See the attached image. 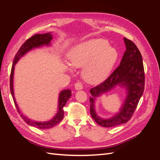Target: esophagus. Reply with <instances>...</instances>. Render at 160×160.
I'll return each instance as SVG.
<instances>
[{
    "label": "esophagus",
    "mask_w": 160,
    "mask_h": 160,
    "mask_svg": "<svg viewBox=\"0 0 160 160\" xmlns=\"http://www.w3.org/2000/svg\"><path fill=\"white\" fill-rule=\"evenodd\" d=\"M75 89L77 90H81L83 89V84L81 82H77L75 84Z\"/></svg>",
    "instance_id": "obj_1"
}]
</instances>
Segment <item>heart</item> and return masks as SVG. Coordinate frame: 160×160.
<instances>
[{
	"label": "heart",
	"instance_id": "heart-1",
	"mask_svg": "<svg viewBox=\"0 0 160 160\" xmlns=\"http://www.w3.org/2000/svg\"><path fill=\"white\" fill-rule=\"evenodd\" d=\"M70 64L85 65L83 75L91 83H98L107 77L115 63L118 52L103 38H91L72 47L67 54Z\"/></svg>",
	"mask_w": 160,
	"mask_h": 160
}]
</instances>
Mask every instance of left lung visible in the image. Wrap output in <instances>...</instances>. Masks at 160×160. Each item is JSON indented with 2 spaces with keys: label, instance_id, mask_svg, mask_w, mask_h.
Listing matches in <instances>:
<instances>
[{
  "label": "left lung",
  "instance_id": "1",
  "mask_svg": "<svg viewBox=\"0 0 160 160\" xmlns=\"http://www.w3.org/2000/svg\"><path fill=\"white\" fill-rule=\"evenodd\" d=\"M124 42L126 51L120 65L103 82L90 89L92 95L89 98L91 115L97 123L105 128L127 123L133 116L144 91L145 72L141 52L131 40L124 38ZM117 84L124 86L127 89V100L118 114L108 120L101 119L95 113L94 99Z\"/></svg>",
  "mask_w": 160,
  "mask_h": 160
}]
</instances>
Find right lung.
I'll return each mask as SVG.
<instances>
[{
  "mask_svg": "<svg viewBox=\"0 0 160 160\" xmlns=\"http://www.w3.org/2000/svg\"><path fill=\"white\" fill-rule=\"evenodd\" d=\"M52 35L50 32L45 33V34H37L32 36L31 38L27 39L25 42L23 43L22 46L20 47V49L17 51V54L14 58L13 63L11 68V76H10V89L12 97V99L14 101V105L16 106V108L17 109L18 113L21 115L22 119L25 121V122L31 126L35 127L38 129H50L55 125H57L61 121L62 119L64 117V110L63 108L66 105L67 101L69 99L71 96V91L70 89H66L61 91L59 94V110H58V113L55 115V117L49 121L47 122H34L29 119L28 118H26L25 115H23L19 109L18 105L17 104L15 98L14 96V91H13V74H14V65H16L17 61L19 60L20 58L25 54L27 52L30 51L31 49H33L35 47H41L42 45H48L50 44V42L52 40Z\"/></svg>",
  "mask_w": 160,
  "mask_h": 160,
  "instance_id": "1",
  "label": "right lung"
}]
</instances>
